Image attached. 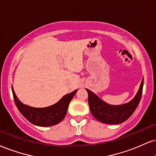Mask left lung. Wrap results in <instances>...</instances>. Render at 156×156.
Returning a JSON list of instances; mask_svg holds the SVG:
<instances>
[{
  "instance_id": "1",
  "label": "left lung",
  "mask_w": 156,
  "mask_h": 156,
  "mask_svg": "<svg viewBox=\"0 0 156 156\" xmlns=\"http://www.w3.org/2000/svg\"><path fill=\"white\" fill-rule=\"evenodd\" d=\"M144 80L140 89L130 102L121 105H112L102 100L97 95L86 89L89 95V105L91 113L97 120L108 124H119L126 121L136 110L141 99Z\"/></svg>"
}]
</instances>
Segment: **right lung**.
Wrapping results in <instances>:
<instances>
[{
  "label": "right lung",
  "instance_id": "1",
  "mask_svg": "<svg viewBox=\"0 0 156 156\" xmlns=\"http://www.w3.org/2000/svg\"><path fill=\"white\" fill-rule=\"evenodd\" d=\"M78 90L65 95L56 104L46 108H36L24 105L19 100L12 88L15 104L22 115L33 124L38 126H51L61 122L66 115L71 99Z\"/></svg>",
  "mask_w": 156,
  "mask_h": 156
}]
</instances>
